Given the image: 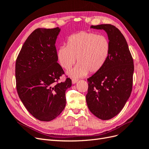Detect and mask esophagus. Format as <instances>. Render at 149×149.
I'll list each match as a JSON object with an SVG mask.
<instances>
[{"label":"esophagus","mask_w":149,"mask_h":149,"mask_svg":"<svg viewBox=\"0 0 149 149\" xmlns=\"http://www.w3.org/2000/svg\"><path fill=\"white\" fill-rule=\"evenodd\" d=\"M78 79L73 78V79H72V83H73V84H75V83H76L78 82Z\"/></svg>","instance_id":"esophagus-1"}]
</instances>
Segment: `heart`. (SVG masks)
Here are the masks:
<instances>
[{
	"label": "heart",
	"mask_w": 149,
	"mask_h": 149,
	"mask_svg": "<svg viewBox=\"0 0 149 149\" xmlns=\"http://www.w3.org/2000/svg\"><path fill=\"white\" fill-rule=\"evenodd\" d=\"M111 51L109 40L104 35L81 31L69 36L66 47L57 50V59L60 66L68 70L76 61L78 64L68 71L71 77L79 78L96 73L104 66Z\"/></svg>",
	"instance_id": "heart-1"
}]
</instances>
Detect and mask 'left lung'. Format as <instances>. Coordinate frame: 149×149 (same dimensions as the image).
<instances>
[{
  "instance_id": "1",
  "label": "left lung",
  "mask_w": 149,
  "mask_h": 149,
  "mask_svg": "<svg viewBox=\"0 0 149 149\" xmlns=\"http://www.w3.org/2000/svg\"><path fill=\"white\" fill-rule=\"evenodd\" d=\"M91 28L106 31L111 51L104 66L88 78L86 100L94 116L109 120L119 113L131 94L134 61L125 38L115 26L101 24L91 25Z\"/></svg>"
}]
</instances>
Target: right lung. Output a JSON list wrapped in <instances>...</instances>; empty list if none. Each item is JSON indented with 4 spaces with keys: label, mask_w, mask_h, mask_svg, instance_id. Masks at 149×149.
Returning a JSON list of instances; mask_svg holds the SVG:
<instances>
[{
    "label": "right lung",
    "mask_w": 149,
    "mask_h": 149,
    "mask_svg": "<svg viewBox=\"0 0 149 149\" xmlns=\"http://www.w3.org/2000/svg\"><path fill=\"white\" fill-rule=\"evenodd\" d=\"M60 29H37L26 40L15 63L17 93L34 118L50 121L60 114L66 105V90L71 86L57 61L55 42Z\"/></svg>",
    "instance_id": "right-lung-1"
}]
</instances>
